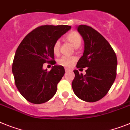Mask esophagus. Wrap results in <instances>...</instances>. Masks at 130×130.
Returning <instances> with one entry per match:
<instances>
[{"label": "esophagus", "instance_id": "obj_1", "mask_svg": "<svg viewBox=\"0 0 130 130\" xmlns=\"http://www.w3.org/2000/svg\"><path fill=\"white\" fill-rule=\"evenodd\" d=\"M65 72H68V71H71V69H68V68H65Z\"/></svg>", "mask_w": 130, "mask_h": 130}]
</instances>
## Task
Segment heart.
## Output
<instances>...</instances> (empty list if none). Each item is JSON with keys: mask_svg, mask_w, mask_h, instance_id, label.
<instances>
[{"mask_svg": "<svg viewBox=\"0 0 130 130\" xmlns=\"http://www.w3.org/2000/svg\"><path fill=\"white\" fill-rule=\"evenodd\" d=\"M66 39L71 44L74 48H78L82 42V37L80 34L76 31H71L65 37ZM53 52L55 55H58L59 54V50H60V42L59 40L55 42V43L53 45ZM76 58L75 57H67L63 56L61 57L58 61L57 63L59 65L65 67H70L73 66L74 63L76 62Z\"/></svg>", "mask_w": 130, "mask_h": 130, "instance_id": "1", "label": "heart"}]
</instances>
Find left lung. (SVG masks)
<instances>
[{"mask_svg":"<svg viewBox=\"0 0 130 130\" xmlns=\"http://www.w3.org/2000/svg\"><path fill=\"white\" fill-rule=\"evenodd\" d=\"M77 30L83 37L84 52L76 64L86 68L83 75L74 70L72 87L76 96L87 102H95L108 93L117 76V58L104 37L90 26L80 25Z\"/></svg>","mask_w":130,"mask_h":130,"instance_id":"1","label":"left lung"}]
</instances>
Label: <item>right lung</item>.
<instances>
[{"label": "right lung", "instance_id": "1", "mask_svg": "<svg viewBox=\"0 0 130 130\" xmlns=\"http://www.w3.org/2000/svg\"><path fill=\"white\" fill-rule=\"evenodd\" d=\"M71 28L69 25H42L21 41L12 64L15 84L21 95L34 104L47 102L54 97L59 82L65 74L61 65L44 70L45 63L56 64L53 45Z\"/></svg>", "mask_w": 130, "mask_h": 130}]
</instances>
